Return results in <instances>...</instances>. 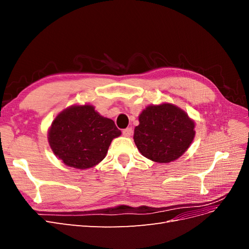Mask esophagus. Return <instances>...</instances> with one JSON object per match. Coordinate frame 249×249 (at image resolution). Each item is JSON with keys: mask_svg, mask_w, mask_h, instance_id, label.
<instances>
[{"mask_svg": "<svg viewBox=\"0 0 249 249\" xmlns=\"http://www.w3.org/2000/svg\"><path fill=\"white\" fill-rule=\"evenodd\" d=\"M132 134H133L132 127H126V129H124V130L123 131V135H124V137H131Z\"/></svg>", "mask_w": 249, "mask_h": 249, "instance_id": "esophagus-1", "label": "esophagus"}]
</instances>
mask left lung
<instances>
[{"label": "left lung", "mask_w": 249, "mask_h": 249, "mask_svg": "<svg viewBox=\"0 0 249 249\" xmlns=\"http://www.w3.org/2000/svg\"><path fill=\"white\" fill-rule=\"evenodd\" d=\"M134 142L142 156L157 163H169L184 155L195 137V123L170 103L149 105L138 116Z\"/></svg>", "instance_id": "obj_1"}]
</instances>
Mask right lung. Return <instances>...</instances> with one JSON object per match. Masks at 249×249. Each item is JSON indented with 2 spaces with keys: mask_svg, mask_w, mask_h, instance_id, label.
<instances>
[{
  "mask_svg": "<svg viewBox=\"0 0 249 249\" xmlns=\"http://www.w3.org/2000/svg\"><path fill=\"white\" fill-rule=\"evenodd\" d=\"M120 135L112 119L85 104L60 112L50 126L48 140L53 153L66 166L88 169L105 159L112 140Z\"/></svg>",
  "mask_w": 249,
  "mask_h": 249,
  "instance_id": "obj_1",
  "label": "right lung"
}]
</instances>
